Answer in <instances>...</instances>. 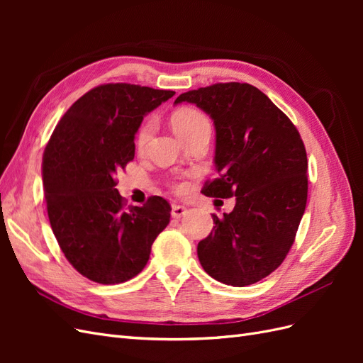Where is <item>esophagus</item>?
<instances>
[{"label": "esophagus", "mask_w": 363, "mask_h": 363, "mask_svg": "<svg viewBox=\"0 0 363 363\" xmlns=\"http://www.w3.org/2000/svg\"><path fill=\"white\" fill-rule=\"evenodd\" d=\"M186 213H188V211H186V207L179 206V204L172 206V211H171L172 218H175V219H180V218H182V216H184Z\"/></svg>", "instance_id": "obj_1"}]
</instances>
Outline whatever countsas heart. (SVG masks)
<instances>
[{
    "label": "heart",
    "mask_w": 363,
    "mask_h": 363,
    "mask_svg": "<svg viewBox=\"0 0 363 363\" xmlns=\"http://www.w3.org/2000/svg\"><path fill=\"white\" fill-rule=\"evenodd\" d=\"M172 125L175 133L183 139L189 138L191 135L196 133V131L200 130L211 128V123H208L206 115H203L200 111H196V108L192 107H183L180 111L175 112L172 116ZM152 128H155V121L152 119H147L142 123L135 139L138 150H144L152 133Z\"/></svg>",
    "instance_id": "1"
}]
</instances>
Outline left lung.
I'll use <instances>...</instances> for the list:
<instances>
[{
    "label": "left lung",
    "instance_id": "obj_1",
    "mask_svg": "<svg viewBox=\"0 0 363 363\" xmlns=\"http://www.w3.org/2000/svg\"><path fill=\"white\" fill-rule=\"evenodd\" d=\"M213 119L218 177L203 194L236 196L200 240L201 267L215 280L244 288L276 271L289 252L307 203V156L298 130L269 98L248 83H216L184 92Z\"/></svg>",
    "mask_w": 363,
    "mask_h": 363
}]
</instances>
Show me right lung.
I'll return each mask as SVG.
<instances>
[{
    "label": "right lung",
    "mask_w": 363,
    "mask_h": 363,
    "mask_svg": "<svg viewBox=\"0 0 363 363\" xmlns=\"http://www.w3.org/2000/svg\"><path fill=\"white\" fill-rule=\"evenodd\" d=\"M174 91L108 83L80 96L62 116L42 160L52 233L71 265L101 284L124 283L145 268L169 224L171 206L150 196L125 207L116 172L135 159L142 119Z\"/></svg>",
    "instance_id": "right-lung-1"
}]
</instances>
